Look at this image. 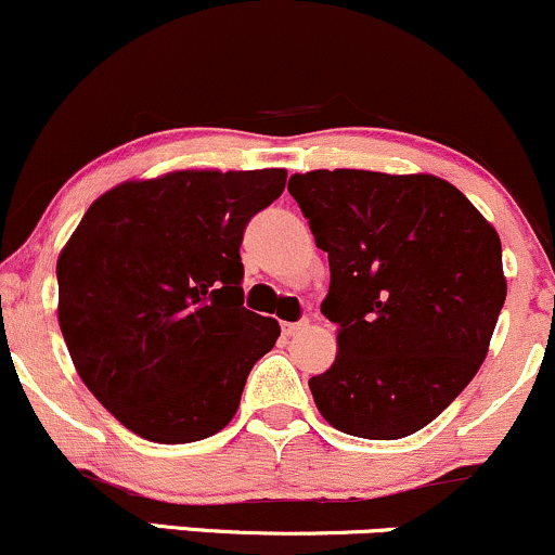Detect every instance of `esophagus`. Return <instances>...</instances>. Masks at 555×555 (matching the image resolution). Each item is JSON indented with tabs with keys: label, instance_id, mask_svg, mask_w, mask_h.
I'll return each instance as SVG.
<instances>
[{
	"label": "esophagus",
	"instance_id": "obj_1",
	"mask_svg": "<svg viewBox=\"0 0 555 555\" xmlns=\"http://www.w3.org/2000/svg\"><path fill=\"white\" fill-rule=\"evenodd\" d=\"M309 327V320H298V322H285L283 325V333L285 335H298V333H304V330Z\"/></svg>",
	"mask_w": 555,
	"mask_h": 555
}]
</instances>
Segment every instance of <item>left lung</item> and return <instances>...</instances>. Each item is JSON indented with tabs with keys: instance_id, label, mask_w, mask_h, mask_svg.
Returning <instances> with one entry per match:
<instances>
[{
	"instance_id": "left-lung-1",
	"label": "left lung",
	"mask_w": 555,
	"mask_h": 555,
	"mask_svg": "<svg viewBox=\"0 0 555 555\" xmlns=\"http://www.w3.org/2000/svg\"><path fill=\"white\" fill-rule=\"evenodd\" d=\"M327 251L322 314L333 366L309 379L335 429L398 440L435 420L477 375L506 301L501 238L438 176L296 172L288 183Z\"/></svg>"
}]
</instances>
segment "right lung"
Segmentation results:
<instances>
[{"label": "right lung", "mask_w": 555, "mask_h": 555, "mask_svg": "<svg viewBox=\"0 0 555 555\" xmlns=\"http://www.w3.org/2000/svg\"><path fill=\"white\" fill-rule=\"evenodd\" d=\"M270 170H176L91 204L57 259V320L80 379L143 440L194 443L238 412L280 325L244 307L241 241L283 194Z\"/></svg>", "instance_id": "add662e5"}]
</instances>
